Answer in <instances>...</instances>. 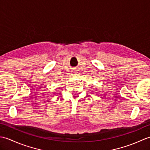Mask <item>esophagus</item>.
Segmentation results:
<instances>
[{
	"label": "esophagus",
	"mask_w": 150,
	"mask_h": 150,
	"mask_svg": "<svg viewBox=\"0 0 150 150\" xmlns=\"http://www.w3.org/2000/svg\"><path fill=\"white\" fill-rule=\"evenodd\" d=\"M77 72L75 71H72V73H71V75H73V77H75L76 75H77Z\"/></svg>",
	"instance_id": "esophagus-1"
}]
</instances>
